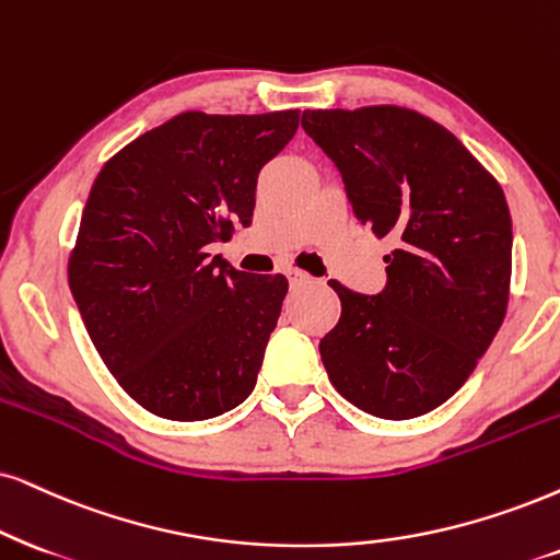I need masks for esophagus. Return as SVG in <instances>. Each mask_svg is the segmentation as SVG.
Returning <instances> with one entry per match:
<instances>
[{
  "label": "esophagus",
  "mask_w": 560,
  "mask_h": 560,
  "mask_svg": "<svg viewBox=\"0 0 560 560\" xmlns=\"http://www.w3.org/2000/svg\"><path fill=\"white\" fill-rule=\"evenodd\" d=\"M287 276H289V284L292 287H302V284H307V281H313V276L300 271V268H289Z\"/></svg>",
  "instance_id": "esophagus-1"
}]
</instances>
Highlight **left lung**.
Listing matches in <instances>:
<instances>
[{"mask_svg":"<svg viewBox=\"0 0 560 560\" xmlns=\"http://www.w3.org/2000/svg\"><path fill=\"white\" fill-rule=\"evenodd\" d=\"M302 129L341 173L353 217L395 243L380 294L330 281L341 317L320 341L325 372L377 419L429 413L465 385L504 323V190L455 133L398 105L304 110Z\"/></svg>","mask_w":560,"mask_h":560,"instance_id":"obj_1","label":"left lung"}]
</instances>
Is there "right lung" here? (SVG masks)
<instances>
[{
	"label": "right lung",
	"mask_w": 560,
	"mask_h": 560,
	"mask_svg": "<svg viewBox=\"0 0 560 560\" xmlns=\"http://www.w3.org/2000/svg\"><path fill=\"white\" fill-rule=\"evenodd\" d=\"M296 126L300 110H188L92 183L69 289L105 366L160 419H214L256 387L289 281L237 271L209 245L250 224L260 167Z\"/></svg>",
	"instance_id": "obj_1"
}]
</instances>
